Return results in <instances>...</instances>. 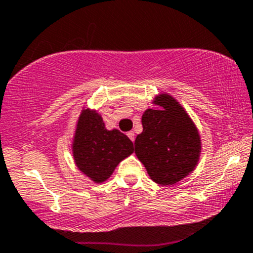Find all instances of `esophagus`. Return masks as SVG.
Masks as SVG:
<instances>
[{
  "mask_svg": "<svg viewBox=\"0 0 253 253\" xmlns=\"http://www.w3.org/2000/svg\"><path fill=\"white\" fill-rule=\"evenodd\" d=\"M127 135H128V138H129V139H131L132 140V142H133V140H134V138H135V134H134V132H128V133H127Z\"/></svg>",
  "mask_w": 253,
  "mask_h": 253,
  "instance_id": "1",
  "label": "esophagus"
}]
</instances>
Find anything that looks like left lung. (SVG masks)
<instances>
[{"label":"left lung","mask_w":253,"mask_h":253,"mask_svg":"<svg viewBox=\"0 0 253 253\" xmlns=\"http://www.w3.org/2000/svg\"><path fill=\"white\" fill-rule=\"evenodd\" d=\"M158 109L142 116L134 153L155 183L172 185L195 169L201 153L198 128L183 106L167 93L153 100Z\"/></svg>","instance_id":"1"}]
</instances>
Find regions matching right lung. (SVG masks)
Masks as SVG:
<instances>
[{
    "label": "right lung",
    "instance_id": "right-lung-1",
    "mask_svg": "<svg viewBox=\"0 0 253 253\" xmlns=\"http://www.w3.org/2000/svg\"><path fill=\"white\" fill-rule=\"evenodd\" d=\"M133 151L131 139L119 129H106L97 111H81L73 142L74 160L80 171L93 182L108 179L120 162Z\"/></svg>",
    "mask_w": 253,
    "mask_h": 253
}]
</instances>
